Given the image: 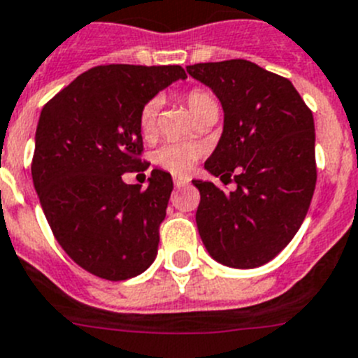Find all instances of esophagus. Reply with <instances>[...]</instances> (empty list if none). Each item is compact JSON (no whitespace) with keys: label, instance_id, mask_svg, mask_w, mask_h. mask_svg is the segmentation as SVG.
<instances>
[{"label":"esophagus","instance_id":"34e87169","mask_svg":"<svg viewBox=\"0 0 358 358\" xmlns=\"http://www.w3.org/2000/svg\"><path fill=\"white\" fill-rule=\"evenodd\" d=\"M189 183V178H182V176H175V187H185Z\"/></svg>","mask_w":358,"mask_h":358}]
</instances>
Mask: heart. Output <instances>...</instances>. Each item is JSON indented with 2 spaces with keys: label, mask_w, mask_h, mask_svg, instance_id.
<instances>
[{
  "label": "heart",
  "mask_w": 358,
  "mask_h": 358,
  "mask_svg": "<svg viewBox=\"0 0 358 358\" xmlns=\"http://www.w3.org/2000/svg\"><path fill=\"white\" fill-rule=\"evenodd\" d=\"M185 103L191 114L194 115V119L198 115H201L203 112L210 110V108H217V103H215L214 96L210 94L205 89H191V91L185 94ZM157 110H159V101L157 99H150L143 105L139 114V127L141 131L144 135L151 134L153 128H155V119H157ZM199 157L198 146L189 143H167L164 146H160L153 155L155 164H159L160 167L167 169L169 173H175V175H189L194 166V162Z\"/></svg>",
  "instance_id": "heart-1"
}]
</instances>
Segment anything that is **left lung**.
I'll list each match as a JSON object with an SVG mask.
<instances>
[{
    "label": "left lung",
    "instance_id": "obj_1",
    "mask_svg": "<svg viewBox=\"0 0 358 358\" xmlns=\"http://www.w3.org/2000/svg\"><path fill=\"white\" fill-rule=\"evenodd\" d=\"M210 87L224 112L223 134L205 162L212 182L198 187L199 237L214 260L251 269L275 259L303 223L315 189L314 117L283 76L250 60L235 59L187 66Z\"/></svg>",
    "mask_w": 358,
    "mask_h": 358
}]
</instances>
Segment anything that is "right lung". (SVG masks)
<instances>
[{"mask_svg":"<svg viewBox=\"0 0 358 358\" xmlns=\"http://www.w3.org/2000/svg\"><path fill=\"white\" fill-rule=\"evenodd\" d=\"M180 78H187L180 66H98L41 112L35 191L62 250L99 278H134L155 260L171 175L153 169L150 185L141 189L124 183L123 173L148 169L141 108Z\"/></svg>","mask_w":358,"mask_h":358,"instance_id":"add662e5","label":"right lung"}]
</instances>
